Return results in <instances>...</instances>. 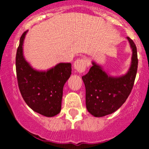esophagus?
<instances>
[{
  "instance_id": "34e87169",
  "label": "esophagus",
  "mask_w": 149,
  "mask_h": 149,
  "mask_svg": "<svg viewBox=\"0 0 149 149\" xmlns=\"http://www.w3.org/2000/svg\"><path fill=\"white\" fill-rule=\"evenodd\" d=\"M88 65V61L85 57H81L74 63V68L78 72H84Z\"/></svg>"
}]
</instances>
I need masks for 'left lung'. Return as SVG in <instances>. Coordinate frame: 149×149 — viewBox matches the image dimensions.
I'll return each instance as SVG.
<instances>
[{
    "label": "left lung",
    "mask_w": 149,
    "mask_h": 149,
    "mask_svg": "<svg viewBox=\"0 0 149 149\" xmlns=\"http://www.w3.org/2000/svg\"><path fill=\"white\" fill-rule=\"evenodd\" d=\"M133 51L131 68L125 75L108 76L101 67L93 63L89 72L82 77L86 87V105L88 112L95 117L113 113L125 102L134 86L138 67L136 47L127 36Z\"/></svg>",
    "instance_id": "left-lung-1"
}]
</instances>
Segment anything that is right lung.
Returning a JSON list of instances; mask_svg holds the SVG:
<instances>
[{"mask_svg":"<svg viewBox=\"0 0 149 149\" xmlns=\"http://www.w3.org/2000/svg\"><path fill=\"white\" fill-rule=\"evenodd\" d=\"M27 32L21 36L15 56L18 88L33 111L45 116H54L61 110L63 86L72 74V64L59 63L47 72L33 69L23 56L22 45Z\"/></svg>","mask_w":149,"mask_h":149,"instance_id":"obj_1","label":"right lung"}]
</instances>
